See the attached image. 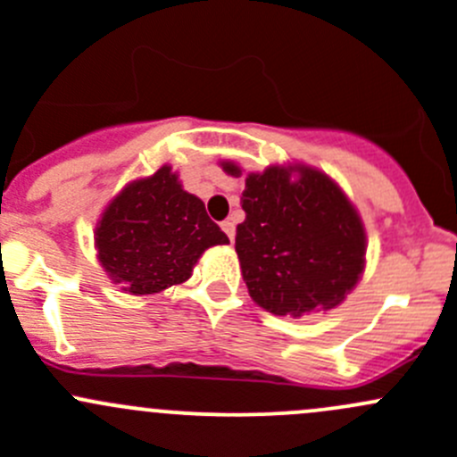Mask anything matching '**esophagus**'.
Here are the masks:
<instances>
[{
  "instance_id": "34e87169",
  "label": "esophagus",
  "mask_w": 457,
  "mask_h": 457,
  "mask_svg": "<svg viewBox=\"0 0 457 457\" xmlns=\"http://www.w3.org/2000/svg\"><path fill=\"white\" fill-rule=\"evenodd\" d=\"M220 229H223V232L228 234L229 241H234V234H237V228H234V220L232 219H225L223 223H220Z\"/></svg>"
}]
</instances>
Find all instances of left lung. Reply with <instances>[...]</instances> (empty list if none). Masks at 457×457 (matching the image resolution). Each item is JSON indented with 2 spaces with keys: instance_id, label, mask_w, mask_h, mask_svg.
<instances>
[{
  "instance_id": "1",
  "label": "left lung",
  "mask_w": 457,
  "mask_h": 457,
  "mask_svg": "<svg viewBox=\"0 0 457 457\" xmlns=\"http://www.w3.org/2000/svg\"><path fill=\"white\" fill-rule=\"evenodd\" d=\"M238 177L241 170L223 163ZM247 174L237 254L254 303L301 318L340 305L365 267V229L347 196L318 170Z\"/></svg>"
}]
</instances>
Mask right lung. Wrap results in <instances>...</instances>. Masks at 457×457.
Listing matches in <instances>:
<instances>
[{
	"instance_id": "right-lung-1",
	"label": "right lung",
	"mask_w": 457,
	"mask_h": 457,
	"mask_svg": "<svg viewBox=\"0 0 457 457\" xmlns=\"http://www.w3.org/2000/svg\"><path fill=\"white\" fill-rule=\"evenodd\" d=\"M96 250L110 278L128 294H156L192 276L207 247L228 237L187 195L168 165L130 183L108 205L95 232Z\"/></svg>"
}]
</instances>
